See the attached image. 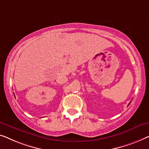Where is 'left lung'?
I'll return each instance as SVG.
<instances>
[{
    "label": "left lung",
    "mask_w": 149,
    "mask_h": 149,
    "mask_svg": "<svg viewBox=\"0 0 149 149\" xmlns=\"http://www.w3.org/2000/svg\"><path fill=\"white\" fill-rule=\"evenodd\" d=\"M129 104H130V103H129Z\"/></svg>",
    "instance_id": "obj_1"
}]
</instances>
